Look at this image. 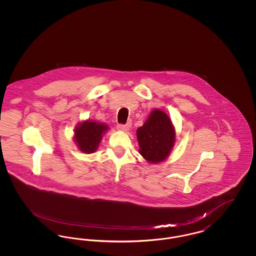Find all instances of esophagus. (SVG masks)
<instances>
[{
	"instance_id": "34e87169",
	"label": "esophagus",
	"mask_w": 256,
	"mask_h": 256,
	"mask_svg": "<svg viewBox=\"0 0 256 256\" xmlns=\"http://www.w3.org/2000/svg\"><path fill=\"white\" fill-rule=\"evenodd\" d=\"M130 122H128L126 124H118V130H121V132H126L128 130H130Z\"/></svg>"
}]
</instances>
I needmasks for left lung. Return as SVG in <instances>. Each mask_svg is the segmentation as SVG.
<instances>
[{
    "mask_svg": "<svg viewBox=\"0 0 256 256\" xmlns=\"http://www.w3.org/2000/svg\"><path fill=\"white\" fill-rule=\"evenodd\" d=\"M136 134L139 152L150 163H159L167 158L176 140V132L169 116L159 110L150 114Z\"/></svg>",
    "mask_w": 256,
    "mask_h": 256,
    "instance_id": "obj_1",
    "label": "left lung"
}]
</instances>
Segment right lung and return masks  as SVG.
Returning a JSON list of instances; mask_svg holds the SVG:
<instances>
[{
    "label": "right lung",
    "instance_id": "add662e5",
    "mask_svg": "<svg viewBox=\"0 0 256 256\" xmlns=\"http://www.w3.org/2000/svg\"><path fill=\"white\" fill-rule=\"evenodd\" d=\"M108 130V124L86 120L74 130V140L82 152L93 154L102 138V134Z\"/></svg>",
    "mask_w": 256,
    "mask_h": 256
}]
</instances>
